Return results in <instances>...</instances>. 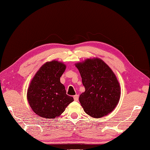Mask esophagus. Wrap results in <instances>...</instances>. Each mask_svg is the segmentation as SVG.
<instances>
[{
  "mask_svg": "<svg viewBox=\"0 0 150 150\" xmlns=\"http://www.w3.org/2000/svg\"><path fill=\"white\" fill-rule=\"evenodd\" d=\"M79 98V95H76L74 96V99L75 101H78Z\"/></svg>",
  "mask_w": 150,
  "mask_h": 150,
  "instance_id": "34e87169",
  "label": "esophagus"
}]
</instances>
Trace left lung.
<instances>
[{"label": "left lung", "mask_w": 150, "mask_h": 150, "mask_svg": "<svg viewBox=\"0 0 150 150\" xmlns=\"http://www.w3.org/2000/svg\"><path fill=\"white\" fill-rule=\"evenodd\" d=\"M75 65L86 89L79 97L85 112L100 118L112 112L119 103L121 89L112 69L98 58L87 59Z\"/></svg>", "instance_id": "obj_1"}]
</instances>
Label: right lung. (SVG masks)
<instances>
[{
  "label": "right lung",
  "instance_id": "right-lung-1",
  "mask_svg": "<svg viewBox=\"0 0 150 150\" xmlns=\"http://www.w3.org/2000/svg\"><path fill=\"white\" fill-rule=\"evenodd\" d=\"M66 69L61 62L53 60L43 64L31 80L27 100L33 112L40 117L54 119L74 100L67 95L60 78Z\"/></svg>",
  "mask_w": 150,
  "mask_h": 150
}]
</instances>
